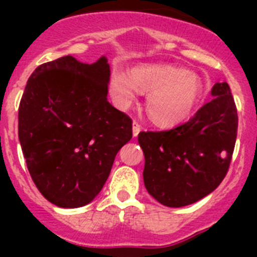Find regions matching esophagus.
Segmentation results:
<instances>
[{"mask_svg":"<svg viewBox=\"0 0 257 257\" xmlns=\"http://www.w3.org/2000/svg\"><path fill=\"white\" fill-rule=\"evenodd\" d=\"M140 131H142V126H140V123H139V122L134 121L133 122V135L138 136V135H139Z\"/></svg>","mask_w":257,"mask_h":257,"instance_id":"obj_1","label":"esophagus"}]
</instances>
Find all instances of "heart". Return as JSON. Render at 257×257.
<instances>
[{"mask_svg":"<svg viewBox=\"0 0 257 257\" xmlns=\"http://www.w3.org/2000/svg\"><path fill=\"white\" fill-rule=\"evenodd\" d=\"M115 101L126 108L140 91L148 92L147 110L154 123L172 127L192 115L202 95V83L183 68L167 64L135 67L131 74L114 68L109 79Z\"/></svg>","mask_w":257,"mask_h":257,"instance_id":"b5f03b06","label":"heart"}]
</instances>
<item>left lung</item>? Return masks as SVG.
Listing matches in <instances>:
<instances>
[{
    "label": "left lung",
    "mask_w": 257,
    "mask_h": 257,
    "mask_svg": "<svg viewBox=\"0 0 257 257\" xmlns=\"http://www.w3.org/2000/svg\"><path fill=\"white\" fill-rule=\"evenodd\" d=\"M213 99L189 121L167 131H143V178L148 193L169 207H183L216 189L225 178L237 139L238 115L230 87L215 83Z\"/></svg>",
    "instance_id": "1"
}]
</instances>
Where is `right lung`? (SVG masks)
I'll return each mask as SVG.
<instances>
[{
	"label": "right lung",
	"mask_w": 257,
	"mask_h": 257,
	"mask_svg": "<svg viewBox=\"0 0 257 257\" xmlns=\"http://www.w3.org/2000/svg\"><path fill=\"white\" fill-rule=\"evenodd\" d=\"M110 68L67 55L31 74L19 105V142L36 187L63 208L100 193L115 154L133 138V121L106 99Z\"/></svg>",
	"instance_id": "add662e5"
}]
</instances>
